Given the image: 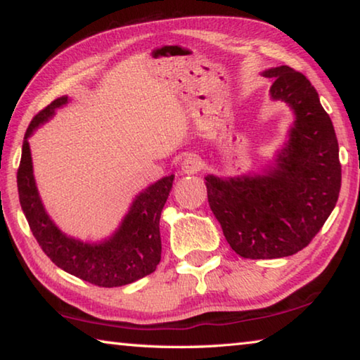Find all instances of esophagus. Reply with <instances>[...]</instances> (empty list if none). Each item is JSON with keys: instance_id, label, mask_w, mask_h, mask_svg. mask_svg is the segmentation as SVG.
Here are the masks:
<instances>
[{"instance_id": "esophagus-1", "label": "esophagus", "mask_w": 360, "mask_h": 360, "mask_svg": "<svg viewBox=\"0 0 360 360\" xmlns=\"http://www.w3.org/2000/svg\"><path fill=\"white\" fill-rule=\"evenodd\" d=\"M200 167H202V162H200V158L197 155H187L181 163L182 173L186 174H193L200 172Z\"/></svg>"}]
</instances>
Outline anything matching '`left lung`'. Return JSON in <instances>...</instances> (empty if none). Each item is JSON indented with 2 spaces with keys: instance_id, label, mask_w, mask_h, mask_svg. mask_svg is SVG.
<instances>
[{
  "instance_id": "obj_1",
  "label": "left lung",
  "mask_w": 360,
  "mask_h": 360,
  "mask_svg": "<svg viewBox=\"0 0 360 360\" xmlns=\"http://www.w3.org/2000/svg\"><path fill=\"white\" fill-rule=\"evenodd\" d=\"M264 76L273 79L271 100L288 103L295 114L289 141L262 174L205 178L225 240L245 259L288 257L307 248L341 187L337 135L311 82L285 65Z\"/></svg>"
}]
</instances>
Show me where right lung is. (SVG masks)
<instances>
[{
	"label": "right lung",
	"instance_id": "obj_1",
	"mask_svg": "<svg viewBox=\"0 0 360 360\" xmlns=\"http://www.w3.org/2000/svg\"><path fill=\"white\" fill-rule=\"evenodd\" d=\"M68 103L60 96L34 115L30 122L22 146V158L17 172L20 206L33 236L42 251L58 268L100 288H119L150 275L160 262V214L173 187L169 174L154 182L135 198L129 214L115 233L101 243H82L66 236L42 206L33 176L32 152L28 138L56 114V109Z\"/></svg>",
	"mask_w": 360,
	"mask_h": 360
}]
</instances>
